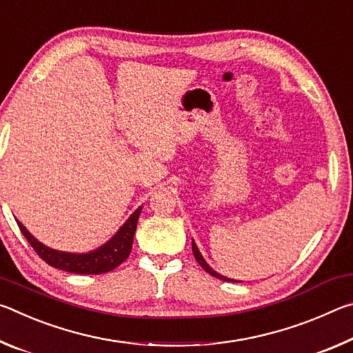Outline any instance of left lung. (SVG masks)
Segmentation results:
<instances>
[{
  "label": "left lung",
  "instance_id": "8db88e82",
  "mask_svg": "<svg viewBox=\"0 0 353 353\" xmlns=\"http://www.w3.org/2000/svg\"><path fill=\"white\" fill-rule=\"evenodd\" d=\"M191 246H193V255H194L196 261H198L199 265H201L202 268H204V271H205V272H208V274H210V276L216 277V279H219V280H224V282H236V280H232V279H229V277H224V276H221V274H218L216 271H213L212 268L208 266V263L204 260V256H202V254L199 252V249H198V246H196L194 240L191 241Z\"/></svg>",
  "mask_w": 353,
  "mask_h": 353
}]
</instances>
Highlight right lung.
Returning <instances> with one entry per match:
<instances>
[{
  "label": "right lung",
  "mask_w": 353,
  "mask_h": 353,
  "mask_svg": "<svg viewBox=\"0 0 353 353\" xmlns=\"http://www.w3.org/2000/svg\"><path fill=\"white\" fill-rule=\"evenodd\" d=\"M141 208L143 207H139L130 214L126 223L121 225V229L109 241L87 254L62 252V250L48 248L39 240H35L20 221H17V224H19L21 234L25 235L28 243L39 254L40 259L46 261L50 266L73 274H104L115 270L117 266L121 265L129 256L130 250H132L134 234L137 229V223H139Z\"/></svg>",
  "instance_id": "1"
}]
</instances>
